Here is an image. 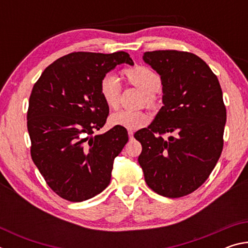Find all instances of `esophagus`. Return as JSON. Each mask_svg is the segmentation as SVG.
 <instances>
[{"label": "esophagus", "instance_id": "34e87169", "mask_svg": "<svg viewBox=\"0 0 248 248\" xmlns=\"http://www.w3.org/2000/svg\"><path fill=\"white\" fill-rule=\"evenodd\" d=\"M128 134H129L130 139H132V138H133V131H132V130H128Z\"/></svg>", "mask_w": 248, "mask_h": 248}]
</instances>
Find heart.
<instances>
[{
	"instance_id": "1",
	"label": "heart",
	"mask_w": 248,
	"mask_h": 248,
	"mask_svg": "<svg viewBox=\"0 0 248 248\" xmlns=\"http://www.w3.org/2000/svg\"><path fill=\"white\" fill-rule=\"evenodd\" d=\"M125 75L133 85L139 87L146 94L145 99L149 104H152L155 99V93L161 89L162 81L158 75L146 66H136L125 71ZM99 91L103 99L109 107H116L119 104L121 83L118 75L114 72L106 73L100 79ZM150 116L145 111L129 110L120 109L112 112L109 117L111 125L123 127L129 130L142 128L149 123Z\"/></svg>"
}]
</instances>
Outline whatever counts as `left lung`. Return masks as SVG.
Wrapping results in <instances>:
<instances>
[{
	"mask_svg": "<svg viewBox=\"0 0 248 248\" xmlns=\"http://www.w3.org/2000/svg\"><path fill=\"white\" fill-rule=\"evenodd\" d=\"M145 63L161 77L163 104L148 128L136 132L139 164L156 194L179 198L208 179L223 149L226 109L217 75L194 53L156 50ZM170 133L169 140L162 137Z\"/></svg>",
	"mask_w": 248,
	"mask_h": 248,
	"instance_id": "1",
	"label": "left lung"
}]
</instances>
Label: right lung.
Returning a JSON list of instances; mask_svg holds the SVG:
<instances>
[{
    "instance_id": "add662e5",
    "label": "right lung",
    "mask_w": 248,
    "mask_h": 248,
    "mask_svg": "<svg viewBox=\"0 0 248 248\" xmlns=\"http://www.w3.org/2000/svg\"><path fill=\"white\" fill-rule=\"evenodd\" d=\"M120 63L133 61L124 51L72 52L47 66L32 87L27 111L31 158L48 186L65 200L81 202L100 194L128 142L127 130L117 125L93 136L109 114L100 79Z\"/></svg>"
}]
</instances>
